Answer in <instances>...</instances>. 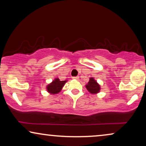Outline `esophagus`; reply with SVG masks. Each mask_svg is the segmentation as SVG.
<instances>
[{"label":"esophagus","instance_id":"esophagus-1","mask_svg":"<svg viewBox=\"0 0 146 146\" xmlns=\"http://www.w3.org/2000/svg\"><path fill=\"white\" fill-rule=\"evenodd\" d=\"M72 79H74V80H78V79H79V76H74V77H72Z\"/></svg>","mask_w":146,"mask_h":146}]
</instances>
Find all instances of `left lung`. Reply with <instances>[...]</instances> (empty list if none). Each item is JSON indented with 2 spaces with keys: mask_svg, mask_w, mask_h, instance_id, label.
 <instances>
[{
  "mask_svg": "<svg viewBox=\"0 0 146 146\" xmlns=\"http://www.w3.org/2000/svg\"><path fill=\"white\" fill-rule=\"evenodd\" d=\"M86 88L87 90L92 94H96L100 92V85L97 82L94 78H90L89 82L86 84Z\"/></svg>",
  "mask_w": 146,
  "mask_h": 146,
  "instance_id": "8db88e82",
  "label": "left lung"
}]
</instances>
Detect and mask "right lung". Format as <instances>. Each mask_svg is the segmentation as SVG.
<instances>
[{
	"instance_id": "1",
	"label": "right lung",
	"mask_w": 146,
	"mask_h": 146,
	"mask_svg": "<svg viewBox=\"0 0 146 146\" xmlns=\"http://www.w3.org/2000/svg\"><path fill=\"white\" fill-rule=\"evenodd\" d=\"M66 82H68L67 80H66L61 81L58 78H55L51 83L48 84L46 86V91L50 94H57L62 90V88L65 85V84L66 83Z\"/></svg>"
}]
</instances>
